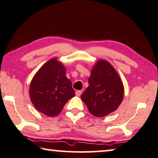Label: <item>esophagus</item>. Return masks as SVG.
Listing matches in <instances>:
<instances>
[{"label":"esophagus","mask_w":158,"mask_h":158,"mask_svg":"<svg viewBox=\"0 0 158 158\" xmlns=\"http://www.w3.org/2000/svg\"><path fill=\"white\" fill-rule=\"evenodd\" d=\"M81 94H82V91L81 90H76V94L77 96H78V97H80L81 95Z\"/></svg>","instance_id":"esophagus-1"}]
</instances>
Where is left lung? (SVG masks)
<instances>
[{"label":"left lung","instance_id":"left-lung-1","mask_svg":"<svg viewBox=\"0 0 158 158\" xmlns=\"http://www.w3.org/2000/svg\"><path fill=\"white\" fill-rule=\"evenodd\" d=\"M88 84L81 99L94 116L103 117L110 114L122 102L123 83L117 73L106 60H100L95 64Z\"/></svg>","mask_w":158,"mask_h":158}]
</instances>
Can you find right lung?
<instances>
[{"mask_svg":"<svg viewBox=\"0 0 158 158\" xmlns=\"http://www.w3.org/2000/svg\"><path fill=\"white\" fill-rule=\"evenodd\" d=\"M30 96L35 108L48 116L59 114L65 104L75 96L65 69L56 59H51L34 76Z\"/></svg>","mask_w":158,"mask_h":158,"instance_id":"1","label":"right lung"}]
</instances>
